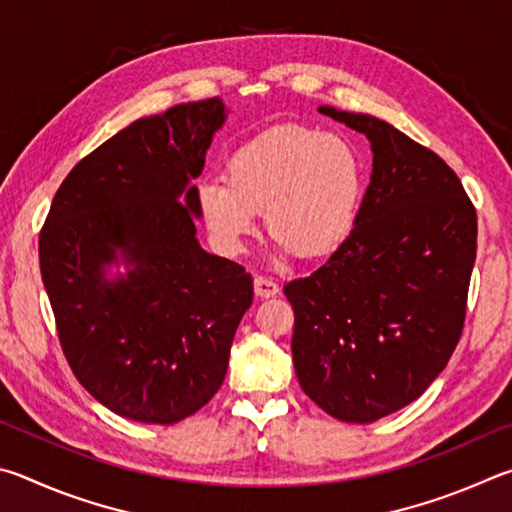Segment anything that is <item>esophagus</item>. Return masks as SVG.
I'll list each match as a JSON object with an SVG mask.
<instances>
[{
  "label": "esophagus",
  "instance_id": "34e87169",
  "mask_svg": "<svg viewBox=\"0 0 512 512\" xmlns=\"http://www.w3.org/2000/svg\"><path fill=\"white\" fill-rule=\"evenodd\" d=\"M279 283H276L274 279H270V276H256L254 279V292L256 297L261 299H270V297H276L279 294Z\"/></svg>",
  "mask_w": 512,
  "mask_h": 512
}]
</instances>
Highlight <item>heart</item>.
I'll use <instances>...</instances> for the list:
<instances>
[{"mask_svg":"<svg viewBox=\"0 0 512 512\" xmlns=\"http://www.w3.org/2000/svg\"><path fill=\"white\" fill-rule=\"evenodd\" d=\"M364 186V157L351 139L292 123L240 146L227 161V179L202 182L197 202L222 249H238L263 211L276 249L310 261L351 233Z\"/></svg>","mask_w":512,"mask_h":512,"instance_id":"obj_1","label":"heart"}]
</instances>
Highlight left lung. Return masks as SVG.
I'll use <instances>...</instances> for the list:
<instances>
[{
    "instance_id": "1",
    "label": "left lung",
    "mask_w": 512,
    "mask_h": 512,
    "mask_svg": "<svg viewBox=\"0 0 512 512\" xmlns=\"http://www.w3.org/2000/svg\"><path fill=\"white\" fill-rule=\"evenodd\" d=\"M321 114L366 134L371 184L326 265L283 292L292 360L310 400L373 423L425 393L459 344L477 256V211L445 161L369 114Z\"/></svg>"
}]
</instances>
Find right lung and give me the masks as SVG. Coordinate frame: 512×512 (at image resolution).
Here are the masks:
<instances>
[{"label": "right lung", "instance_id": "right-lung-1", "mask_svg": "<svg viewBox=\"0 0 512 512\" xmlns=\"http://www.w3.org/2000/svg\"><path fill=\"white\" fill-rule=\"evenodd\" d=\"M218 96L116 132L60 184L40 231V272L71 371L114 414L152 425L193 416L222 387L254 299L245 267L195 238L197 186ZM129 272L110 282L118 258Z\"/></svg>", "mask_w": 512, "mask_h": 512}]
</instances>
